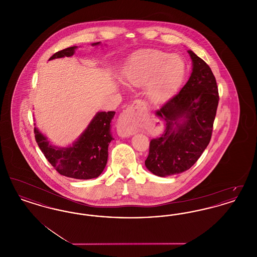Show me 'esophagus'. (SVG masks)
I'll use <instances>...</instances> for the list:
<instances>
[{"instance_id":"obj_1","label":"esophagus","mask_w":257,"mask_h":257,"mask_svg":"<svg viewBox=\"0 0 257 257\" xmlns=\"http://www.w3.org/2000/svg\"><path fill=\"white\" fill-rule=\"evenodd\" d=\"M147 111L146 105L141 101H136L119 115L117 121V133L121 137H129L134 134L135 126L144 113Z\"/></svg>"}]
</instances>
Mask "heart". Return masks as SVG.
<instances>
[{
	"mask_svg": "<svg viewBox=\"0 0 257 257\" xmlns=\"http://www.w3.org/2000/svg\"><path fill=\"white\" fill-rule=\"evenodd\" d=\"M183 60L170 53L147 50L134 55L127 63L124 82L128 86H146L147 97L160 102L169 97L183 79Z\"/></svg>",
	"mask_w": 257,
	"mask_h": 257,
	"instance_id": "b5f03b06",
	"label": "heart"
}]
</instances>
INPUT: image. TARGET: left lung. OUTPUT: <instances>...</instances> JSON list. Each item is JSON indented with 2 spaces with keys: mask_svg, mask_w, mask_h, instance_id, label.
Segmentation results:
<instances>
[{
  "mask_svg": "<svg viewBox=\"0 0 257 257\" xmlns=\"http://www.w3.org/2000/svg\"><path fill=\"white\" fill-rule=\"evenodd\" d=\"M192 73L181 90L157 114L166 122L164 133L150 142L147 170L166 177L189 170L207 147L219 104L215 76L207 63L188 50Z\"/></svg>",
  "mask_w": 257,
  "mask_h": 257,
  "instance_id": "obj_1",
  "label": "left lung"
}]
</instances>
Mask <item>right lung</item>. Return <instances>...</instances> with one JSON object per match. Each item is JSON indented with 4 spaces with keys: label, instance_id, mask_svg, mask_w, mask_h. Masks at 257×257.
Segmentation results:
<instances>
[{
    "label": "right lung",
    "instance_id": "obj_1",
    "mask_svg": "<svg viewBox=\"0 0 257 257\" xmlns=\"http://www.w3.org/2000/svg\"><path fill=\"white\" fill-rule=\"evenodd\" d=\"M101 42L91 43L99 46ZM78 46H72L54 54L49 61L64 57H72ZM115 111H98L86 129L72 145L54 146L46 136L35 127L36 140L42 153L50 164L61 175L75 179H92L98 177L106 167L108 148L113 140L110 122ZM36 125V123H35Z\"/></svg>",
    "mask_w": 257,
    "mask_h": 257
}]
</instances>
